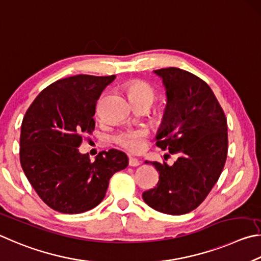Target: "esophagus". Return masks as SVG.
<instances>
[{"label":"esophagus","instance_id":"34e87169","mask_svg":"<svg viewBox=\"0 0 261 261\" xmlns=\"http://www.w3.org/2000/svg\"><path fill=\"white\" fill-rule=\"evenodd\" d=\"M140 164H141V162L139 161V159H136L134 157H129V159H128V165L132 166V167L139 166Z\"/></svg>","mask_w":261,"mask_h":261}]
</instances>
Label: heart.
<instances>
[{
	"mask_svg": "<svg viewBox=\"0 0 261 261\" xmlns=\"http://www.w3.org/2000/svg\"><path fill=\"white\" fill-rule=\"evenodd\" d=\"M125 90L128 97L134 105L150 104L156 97V90L153 87L143 80H130L125 85ZM149 136V132L145 128L138 129H126L118 132L112 136V141L119 147L129 152H140L145 147V142Z\"/></svg>",
	"mask_w": 261,
	"mask_h": 261,
	"instance_id": "1",
	"label": "heart"
}]
</instances>
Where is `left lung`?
Wrapping results in <instances>:
<instances>
[{
  "label": "left lung",
  "instance_id": "obj_1",
  "mask_svg": "<svg viewBox=\"0 0 261 261\" xmlns=\"http://www.w3.org/2000/svg\"><path fill=\"white\" fill-rule=\"evenodd\" d=\"M154 73L163 79L167 95L156 145L180 157L172 166L151 163L159 180L142 197L156 211L180 216L198 207L220 177L228 151L227 119L200 77L176 67Z\"/></svg>",
  "mask_w": 261,
  "mask_h": 261
}]
</instances>
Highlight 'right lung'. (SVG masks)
Returning a JSON list of instances; mask_svg holds the SVG:
<instances>
[{
  "instance_id": "obj_1",
  "label": "right lung",
  "mask_w": 261,
  "mask_h": 261,
  "mask_svg": "<svg viewBox=\"0 0 261 261\" xmlns=\"http://www.w3.org/2000/svg\"><path fill=\"white\" fill-rule=\"evenodd\" d=\"M116 75H73L36 96L22 119L20 164L27 180L55 211L82 213L102 202L114 173L126 168L125 152L111 149L90 161L77 148L95 129L96 103Z\"/></svg>"
}]
</instances>
